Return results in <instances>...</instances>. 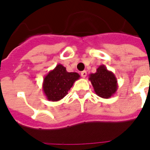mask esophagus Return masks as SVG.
I'll list each match as a JSON object with an SVG mask.
<instances>
[{
	"instance_id": "esophagus-1",
	"label": "esophagus",
	"mask_w": 150,
	"mask_h": 150,
	"mask_svg": "<svg viewBox=\"0 0 150 150\" xmlns=\"http://www.w3.org/2000/svg\"><path fill=\"white\" fill-rule=\"evenodd\" d=\"M81 76L83 78H85V77L87 76V71H83L81 72Z\"/></svg>"
}]
</instances>
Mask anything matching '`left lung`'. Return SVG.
<instances>
[{"instance_id":"obj_1","label":"left lung","mask_w":150,"mask_h":150,"mask_svg":"<svg viewBox=\"0 0 150 150\" xmlns=\"http://www.w3.org/2000/svg\"><path fill=\"white\" fill-rule=\"evenodd\" d=\"M89 80L93 86L96 94L104 99L112 97L118 88L116 76L104 65L100 66L96 73L90 74Z\"/></svg>"}]
</instances>
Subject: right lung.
Returning <instances> with one entry per match:
<instances>
[{"mask_svg": "<svg viewBox=\"0 0 150 150\" xmlns=\"http://www.w3.org/2000/svg\"><path fill=\"white\" fill-rule=\"evenodd\" d=\"M80 78L76 72H67L65 67L58 64L44 77L42 91L49 101H59L65 97L74 83Z\"/></svg>", "mask_w": 150, "mask_h": 150, "instance_id": "right-lung-1", "label": "right lung"}]
</instances>
